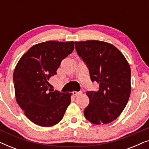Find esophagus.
Wrapping results in <instances>:
<instances>
[{
	"instance_id": "obj_1",
	"label": "esophagus",
	"mask_w": 149,
	"mask_h": 149,
	"mask_svg": "<svg viewBox=\"0 0 149 149\" xmlns=\"http://www.w3.org/2000/svg\"><path fill=\"white\" fill-rule=\"evenodd\" d=\"M72 93H73V95H75V96H78V95H82L83 92L82 91H73Z\"/></svg>"
}]
</instances>
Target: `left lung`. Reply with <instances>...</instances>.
I'll use <instances>...</instances> for the list:
<instances>
[{"instance_id":"obj_1","label":"left lung","mask_w":149,"mask_h":149,"mask_svg":"<svg viewBox=\"0 0 149 149\" xmlns=\"http://www.w3.org/2000/svg\"><path fill=\"white\" fill-rule=\"evenodd\" d=\"M77 54L89 69L97 91H87L89 104L85 117L96 125L115 120L125 109L131 93V70L118 49L109 42L95 40L74 42Z\"/></svg>"}]
</instances>
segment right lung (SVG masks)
I'll return each instance as SVG.
<instances>
[{"label":"right lung","instance_id":"add662e5","mask_svg":"<svg viewBox=\"0 0 149 149\" xmlns=\"http://www.w3.org/2000/svg\"><path fill=\"white\" fill-rule=\"evenodd\" d=\"M74 47L73 41L40 42L30 47L16 65L13 77L16 101L36 125L58 123L70 104L72 93L53 91L48 81Z\"/></svg>","mask_w":149,"mask_h":149}]
</instances>
